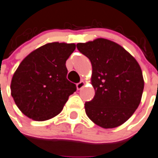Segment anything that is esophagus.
<instances>
[{"mask_svg":"<svg viewBox=\"0 0 158 158\" xmlns=\"http://www.w3.org/2000/svg\"><path fill=\"white\" fill-rule=\"evenodd\" d=\"M84 85H85V83L83 81H80L79 83H78L76 84V87H77V89L78 90H80L82 89L83 87H84Z\"/></svg>","mask_w":158,"mask_h":158,"instance_id":"34e87169","label":"esophagus"}]
</instances>
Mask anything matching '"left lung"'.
<instances>
[{
  "label": "left lung",
  "instance_id": "obj_1",
  "mask_svg": "<svg viewBox=\"0 0 158 158\" xmlns=\"http://www.w3.org/2000/svg\"><path fill=\"white\" fill-rule=\"evenodd\" d=\"M76 46L92 66L95 94L85 103L87 116L104 128L120 126L140 103L144 79L140 65L121 46L108 39L97 38Z\"/></svg>",
  "mask_w": 158,
  "mask_h": 158
}]
</instances>
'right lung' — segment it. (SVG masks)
<instances>
[{
	"label": "right lung",
	"mask_w": 158,
	"mask_h": 158,
	"mask_svg": "<svg viewBox=\"0 0 158 158\" xmlns=\"http://www.w3.org/2000/svg\"><path fill=\"white\" fill-rule=\"evenodd\" d=\"M74 43L51 42L34 50L22 60L12 78L11 95L21 112L43 121L63 110L76 85L67 79L66 61Z\"/></svg>",
	"instance_id": "1"
}]
</instances>
